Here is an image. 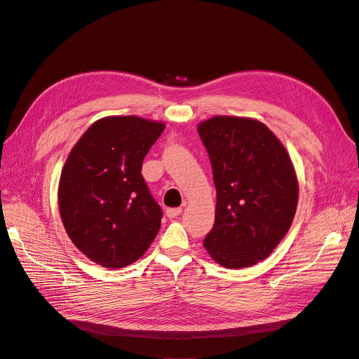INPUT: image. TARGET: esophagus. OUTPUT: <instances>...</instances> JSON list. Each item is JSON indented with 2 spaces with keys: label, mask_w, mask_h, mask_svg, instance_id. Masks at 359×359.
Here are the masks:
<instances>
[{
  "label": "esophagus",
  "mask_w": 359,
  "mask_h": 359,
  "mask_svg": "<svg viewBox=\"0 0 359 359\" xmlns=\"http://www.w3.org/2000/svg\"><path fill=\"white\" fill-rule=\"evenodd\" d=\"M182 214V208H167L165 210V215L168 217V218H176V217H179Z\"/></svg>",
  "instance_id": "1"
}]
</instances>
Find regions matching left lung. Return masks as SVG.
Here are the masks:
<instances>
[{
	"label": "left lung",
	"instance_id": "left-lung-1",
	"mask_svg": "<svg viewBox=\"0 0 359 359\" xmlns=\"http://www.w3.org/2000/svg\"><path fill=\"white\" fill-rule=\"evenodd\" d=\"M217 189L215 222L203 246L238 269L266 259L288 233L298 182L285 147L259 121L214 116L198 126Z\"/></svg>",
	"mask_w": 359,
	"mask_h": 359
}]
</instances>
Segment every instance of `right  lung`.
I'll list each match as a JSON object with an SVG mask.
<instances>
[{
  "instance_id": "obj_1",
  "label": "right lung",
  "mask_w": 359,
  "mask_h": 359,
  "mask_svg": "<svg viewBox=\"0 0 359 359\" xmlns=\"http://www.w3.org/2000/svg\"><path fill=\"white\" fill-rule=\"evenodd\" d=\"M164 128L138 116H107L71 149L60 179V214L75 248L97 265L119 269L137 262L160 230L163 211L141 168Z\"/></svg>"
}]
</instances>
